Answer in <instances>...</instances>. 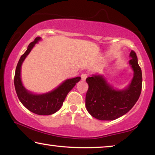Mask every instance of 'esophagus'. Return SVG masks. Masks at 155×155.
I'll list each match as a JSON object with an SVG mask.
<instances>
[{"instance_id":"34e87169","label":"esophagus","mask_w":155,"mask_h":155,"mask_svg":"<svg viewBox=\"0 0 155 155\" xmlns=\"http://www.w3.org/2000/svg\"><path fill=\"white\" fill-rule=\"evenodd\" d=\"M87 78V75L85 73H82L81 75V80H82V81H84V80H86V78Z\"/></svg>"}]
</instances>
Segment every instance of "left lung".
Wrapping results in <instances>:
<instances>
[{"mask_svg":"<svg viewBox=\"0 0 155 155\" xmlns=\"http://www.w3.org/2000/svg\"><path fill=\"white\" fill-rule=\"evenodd\" d=\"M129 64L134 71L130 84L124 90H116L101 75H92L86 79L89 88L85 106L91 116L101 120H112L130 111L138 100L142 90V71L134 51H131Z\"/></svg>","mask_w":155,"mask_h":155,"instance_id":"obj_1","label":"left lung"}]
</instances>
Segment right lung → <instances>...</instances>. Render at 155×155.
<instances>
[{"mask_svg":"<svg viewBox=\"0 0 155 155\" xmlns=\"http://www.w3.org/2000/svg\"><path fill=\"white\" fill-rule=\"evenodd\" d=\"M40 39V37H37L34 41L31 42L26 51L20 57L15 73L14 84L19 99L27 109L38 115H51L61 109L67 94L76 83L80 81L81 78L77 77L66 80L54 90L46 94H35L27 91L22 85L21 81V66L34 46Z\"/></svg>","mask_w":155,"mask_h":155,"instance_id":"1","label":"right lung"}]
</instances>
